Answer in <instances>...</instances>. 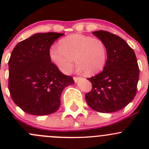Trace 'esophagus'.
Segmentation results:
<instances>
[{
    "label": "esophagus",
    "instance_id": "obj_1",
    "mask_svg": "<svg viewBox=\"0 0 149 149\" xmlns=\"http://www.w3.org/2000/svg\"><path fill=\"white\" fill-rule=\"evenodd\" d=\"M80 79V77H77V76H73V80L75 81V82H77L78 80Z\"/></svg>",
    "mask_w": 149,
    "mask_h": 149
}]
</instances>
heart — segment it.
Returning <instances> with one entry per match:
<instances>
[{
  "mask_svg": "<svg viewBox=\"0 0 149 149\" xmlns=\"http://www.w3.org/2000/svg\"><path fill=\"white\" fill-rule=\"evenodd\" d=\"M49 55L52 62L63 73L70 71L74 59L78 70L94 75L106 65L107 47L100 39L74 34L62 39L59 46H51Z\"/></svg>",
  "mask_w": 149,
  "mask_h": 149,
  "instance_id": "heart-1",
  "label": "heart"
}]
</instances>
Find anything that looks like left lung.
Wrapping results in <instances>:
<instances>
[{
    "instance_id": "obj_1",
    "label": "left lung",
    "mask_w": 149,
    "mask_h": 149,
    "mask_svg": "<svg viewBox=\"0 0 149 149\" xmlns=\"http://www.w3.org/2000/svg\"><path fill=\"white\" fill-rule=\"evenodd\" d=\"M93 34L106 45L107 60L101 73L88 79L92 88L86 94V101L97 112H117L125 107L136 94L139 68L136 54L118 35L103 30Z\"/></svg>"
}]
</instances>
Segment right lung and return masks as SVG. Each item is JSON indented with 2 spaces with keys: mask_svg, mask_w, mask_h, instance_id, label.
<instances>
[{
  "mask_svg": "<svg viewBox=\"0 0 149 149\" xmlns=\"http://www.w3.org/2000/svg\"><path fill=\"white\" fill-rule=\"evenodd\" d=\"M63 35L38 33L18 43L8 61V89L12 100L25 112L37 116L56 112L65 87L74 84L51 62L49 51Z\"/></svg>",
  "mask_w": 149,
  "mask_h": 149,
  "instance_id": "add662e5",
  "label": "right lung"
}]
</instances>
